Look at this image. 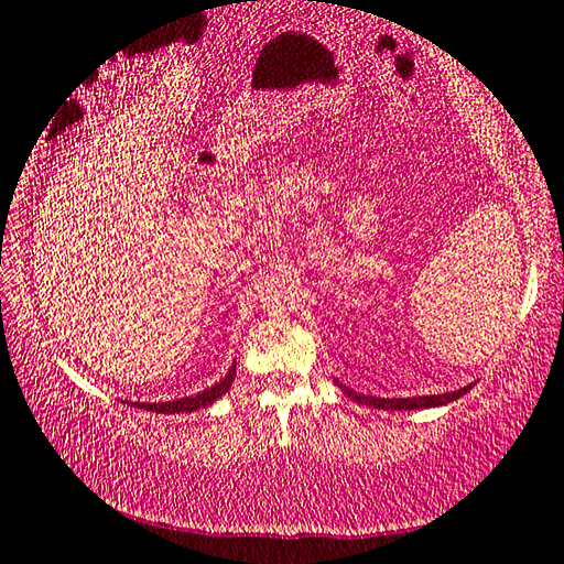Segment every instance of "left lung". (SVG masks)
<instances>
[{
	"mask_svg": "<svg viewBox=\"0 0 564 564\" xmlns=\"http://www.w3.org/2000/svg\"><path fill=\"white\" fill-rule=\"evenodd\" d=\"M343 389V392L350 397V399H355L357 404H367V406H375V409H392V412H402V409H426V406H442V404H448V402H454V399H458V397H464L470 387L474 384H468V387H464V389H456V392H446V394H429V397H399V399H384V397H367V394H357V392H352L350 387H343V384H337Z\"/></svg>",
	"mask_w": 564,
	"mask_h": 564,
	"instance_id": "obj_1",
	"label": "left lung"
}]
</instances>
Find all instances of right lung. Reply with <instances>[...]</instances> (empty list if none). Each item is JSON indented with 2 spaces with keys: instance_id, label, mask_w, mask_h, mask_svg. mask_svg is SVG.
Returning a JSON list of instances; mask_svg holds the SVG:
<instances>
[{
  "instance_id": "1",
  "label": "right lung",
  "mask_w": 564,
  "mask_h": 564,
  "mask_svg": "<svg viewBox=\"0 0 564 564\" xmlns=\"http://www.w3.org/2000/svg\"><path fill=\"white\" fill-rule=\"evenodd\" d=\"M234 372H237V365H231V370L219 384H214L204 392L194 394V397H182L175 399V402H158V404H145V402H135L138 409H148V412H158V414H180V412H197V409L209 406L212 402H217L221 394H227V389L234 382Z\"/></svg>"
}]
</instances>
